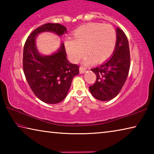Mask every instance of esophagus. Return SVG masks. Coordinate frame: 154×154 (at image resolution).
Listing matches in <instances>:
<instances>
[{"label": "esophagus", "mask_w": 154, "mask_h": 154, "mask_svg": "<svg viewBox=\"0 0 154 154\" xmlns=\"http://www.w3.org/2000/svg\"><path fill=\"white\" fill-rule=\"evenodd\" d=\"M85 71H86V69H85V68L83 67V66H81V67L79 68V72H80V73H83V72H85Z\"/></svg>", "instance_id": "1"}]
</instances>
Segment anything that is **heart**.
Wrapping results in <instances>:
<instances>
[{
	"label": "heart",
	"mask_w": 154,
	"mask_h": 154,
	"mask_svg": "<svg viewBox=\"0 0 154 154\" xmlns=\"http://www.w3.org/2000/svg\"><path fill=\"white\" fill-rule=\"evenodd\" d=\"M117 33L111 24L91 23L78 28L73 32V40L65 41L68 55L76 62L83 56L84 50L88 56L87 62L105 61L110 57L116 48Z\"/></svg>",
	"instance_id": "b5f03b06"
}]
</instances>
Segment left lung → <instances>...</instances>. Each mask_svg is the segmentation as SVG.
Listing matches in <instances>:
<instances>
[{
    "mask_svg": "<svg viewBox=\"0 0 154 154\" xmlns=\"http://www.w3.org/2000/svg\"><path fill=\"white\" fill-rule=\"evenodd\" d=\"M117 43L113 56L103 64L91 69L96 80L90 91L97 100L107 101L120 92L128 75L130 56L128 41L124 31L116 29Z\"/></svg>",
    "mask_w": 154,
    "mask_h": 154,
    "instance_id": "obj_1",
    "label": "left lung"
}]
</instances>
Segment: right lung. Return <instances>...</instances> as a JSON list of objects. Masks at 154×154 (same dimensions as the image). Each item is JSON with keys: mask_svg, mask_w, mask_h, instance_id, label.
Here are the masks:
<instances>
[{"mask_svg": "<svg viewBox=\"0 0 154 154\" xmlns=\"http://www.w3.org/2000/svg\"><path fill=\"white\" fill-rule=\"evenodd\" d=\"M43 32H52L61 36L67 32V29L60 24L48 23L32 31L24 44L23 70L36 97L45 103L56 104L66 96L72 79L79 73V66L68 60L63 43L59 50L51 56L39 54L35 39Z\"/></svg>", "mask_w": 154, "mask_h": 154, "instance_id": "obj_1", "label": "right lung"}]
</instances>
